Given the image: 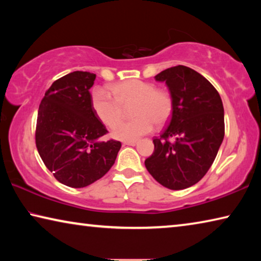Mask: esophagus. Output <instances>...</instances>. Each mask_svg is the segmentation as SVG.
<instances>
[{"label":"esophagus","instance_id":"1","mask_svg":"<svg viewBox=\"0 0 261 261\" xmlns=\"http://www.w3.org/2000/svg\"><path fill=\"white\" fill-rule=\"evenodd\" d=\"M123 144L129 145V146H135L137 144V140H126V141H123Z\"/></svg>","mask_w":261,"mask_h":261}]
</instances>
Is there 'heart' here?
Wrapping results in <instances>:
<instances>
[{
    "instance_id": "b5f03b06",
    "label": "heart",
    "mask_w": 261,
    "mask_h": 261,
    "mask_svg": "<svg viewBox=\"0 0 261 261\" xmlns=\"http://www.w3.org/2000/svg\"><path fill=\"white\" fill-rule=\"evenodd\" d=\"M96 88L91 94V105L96 117L112 127L121 119L123 108L131 104L134 120L115 125L112 136L118 140H135L153 130L154 123L161 126L173 113V96L167 90L155 88L151 83L130 79L109 87Z\"/></svg>"
}]
</instances>
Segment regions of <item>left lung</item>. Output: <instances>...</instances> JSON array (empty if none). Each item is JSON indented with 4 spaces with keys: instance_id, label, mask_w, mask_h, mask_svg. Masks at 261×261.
<instances>
[{
    "instance_id": "8db88e82",
    "label": "left lung",
    "mask_w": 261,
    "mask_h": 261,
    "mask_svg": "<svg viewBox=\"0 0 261 261\" xmlns=\"http://www.w3.org/2000/svg\"><path fill=\"white\" fill-rule=\"evenodd\" d=\"M173 96L168 126L153 139L148 173L170 190L192 187L214 162L224 137V110L215 87L193 69L177 65L156 74Z\"/></svg>"
}]
</instances>
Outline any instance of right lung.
Masks as SVG:
<instances>
[{"instance_id": "obj_1", "label": "right lung", "mask_w": 261, "mask_h": 261, "mask_svg": "<svg viewBox=\"0 0 261 261\" xmlns=\"http://www.w3.org/2000/svg\"><path fill=\"white\" fill-rule=\"evenodd\" d=\"M95 74L73 71L51 84L38 110L35 144L45 166L60 183L85 188L116 160L121 143L98 141L107 134L92 109L90 88Z\"/></svg>"}]
</instances>
